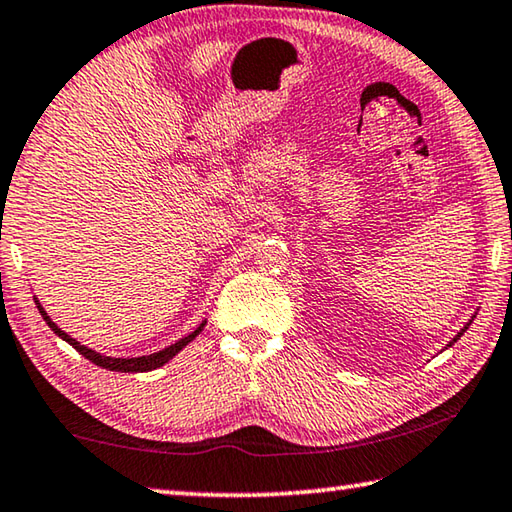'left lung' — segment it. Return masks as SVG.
Here are the masks:
<instances>
[{"mask_svg": "<svg viewBox=\"0 0 512 512\" xmlns=\"http://www.w3.org/2000/svg\"><path fill=\"white\" fill-rule=\"evenodd\" d=\"M472 321H474V316H472V319H469V321L465 323V328H462V330L458 332V335H456V337H453V339H451V342H449V344H446V346H453V344H456V342H458V339H460L462 335H465V330H467L469 326H472Z\"/></svg>", "mask_w": 512, "mask_h": 512, "instance_id": "1", "label": "left lung"}]
</instances>
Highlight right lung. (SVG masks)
Masks as SVG:
<instances>
[{"mask_svg":"<svg viewBox=\"0 0 512 512\" xmlns=\"http://www.w3.org/2000/svg\"><path fill=\"white\" fill-rule=\"evenodd\" d=\"M36 300V307H38V312H40V316H43L45 319V323L47 326H50L56 335H59L63 342H68L72 348H75V351H79L81 355H84L86 360H91L93 364H97V367H102V369H109V371H123V373H143V371H152V369H159V367H164V364L168 362V360H173L177 353L182 351V348L186 346V344H191L193 339H196L200 332H202V328L207 326V321H202L200 326L191 332V335H186V337H182L180 342H175V344H170L168 348H164V351H157V353H150V355H141V358H111V355H102V353H97V351H93V348H88V346H84V344H79L77 339H72L68 332H63L59 326H56V323L50 319V316H47V312L43 310V305L38 303V298H34Z\"/></svg>","mask_w":512,"mask_h":512,"instance_id":"1","label":"right lung"}]
</instances>
